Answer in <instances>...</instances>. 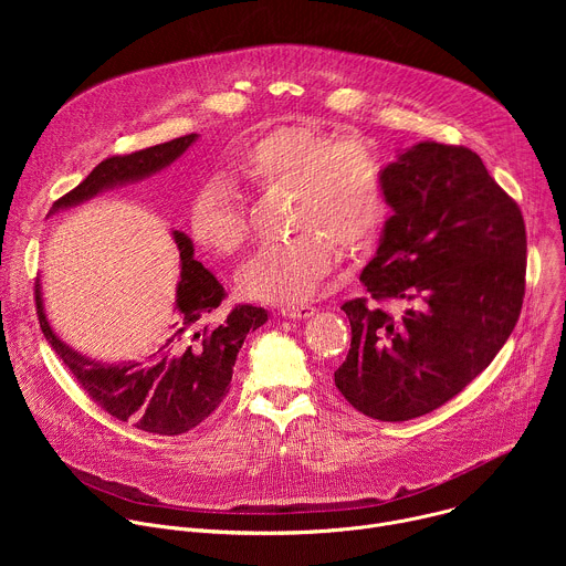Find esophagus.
Wrapping results in <instances>:
<instances>
[{
  "mask_svg": "<svg viewBox=\"0 0 566 566\" xmlns=\"http://www.w3.org/2000/svg\"><path fill=\"white\" fill-rule=\"evenodd\" d=\"M315 313V306L311 304H289V306H280V315L291 317V319H306Z\"/></svg>",
  "mask_w": 566,
  "mask_h": 566,
  "instance_id": "obj_1",
  "label": "esophagus"
}]
</instances>
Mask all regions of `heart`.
I'll return each mask as SVG.
<instances>
[{
  "label": "heart",
  "instance_id": "b5f03b06",
  "mask_svg": "<svg viewBox=\"0 0 566 566\" xmlns=\"http://www.w3.org/2000/svg\"><path fill=\"white\" fill-rule=\"evenodd\" d=\"M232 172L264 195L289 192L286 228L297 234L255 253L237 273L247 297L297 304L308 300L343 253L367 249L380 234L389 203L385 166L365 138H338L308 125L277 127L232 158ZM195 237L217 255L244 251L251 223L234 186L214 177L190 208Z\"/></svg>",
  "mask_w": 566,
  "mask_h": 566
}]
</instances>
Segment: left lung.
I'll return each mask as SVG.
<instances>
[{"label":"left lung","mask_w":566,"mask_h":566,"mask_svg":"<svg viewBox=\"0 0 566 566\" xmlns=\"http://www.w3.org/2000/svg\"><path fill=\"white\" fill-rule=\"evenodd\" d=\"M385 181L394 214L360 275L367 297L343 304L352 347L334 380L365 417L410 421L457 396L513 334L526 226L463 145L419 143L385 168Z\"/></svg>","instance_id":"obj_1"}]
</instances>
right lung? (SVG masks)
I'll list each match as a JSON object with an SVG mask.
<instances>
[{
	"label": "right lung",
	"mask_w": 566,
	"mask_h": 566,
	"mask_svg": "<svg viewBox=\"0 0 566 566\" xmlns=\"http://www.w3.org/2000/svg\"><path fill=\"white\" fill-rule=\"evenodd\" d=\"M195 140L197 134H186L132 154L109 156L101 160L83 184L60 197L51 212L164 170ZM172 234L181 255L177 317L158 347L140 363L105 365L66 347L49 325L40 282H35L40 329L77 385L114 419L164 437L197 428L219 408L230 389L232 367L241 345L269 319L266 311L253 304H234L223 311V286L195 260L190 237L179 230Z\"/></svg>",
	"instance_id": "add662e5"
}]
</instances>
